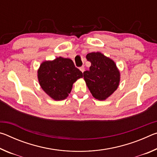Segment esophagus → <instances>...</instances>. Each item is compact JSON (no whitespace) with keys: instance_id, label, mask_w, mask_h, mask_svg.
Here are the masks:
<instances>
[{"instance_id":"34e87169","label":"esophagus","mask_w":157,"mask_h":157,"mask_svg":"<svg viewBox=\"0 0 157 157\" xmlns=\"http://www.w3.org/2000/svg\"><path fill=\"white\" fill-rule=\"evenodd\" d=\"M79 70H80V71H82V72L83 73L84 71V66H82V67L79 68Z\"/></svg>"}]
</instances>
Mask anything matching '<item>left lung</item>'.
Here are the masks:
<instances>
[{"label":"left lung","mask_w":157,"mask_h":157,"mask_svg":"<svg viewBox=\"0 0 157 157\" xmlns=\"http://www.w3.org/2000/svg\"><path fill=\"white\" fill-rule=\"evenodd\" d=\"M86 57L91 63L89 71L83 73L86 86L95 99L105 100L118 89L120 71L113 60L100 52L89 53Z\"/></svg>","instance_id":"obj_1"}]
</instances>
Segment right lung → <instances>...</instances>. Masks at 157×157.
I'll list each match as a JSON object with an SVG mask.
<instances>
[{
    "mask_svg": "<svg viewBox=\"0 0 157 157\" xmlns=\"http://www.w3.org/2000/svg\"><path fill=\"white\" fill-rule=\"evenodd\" d=\"M39 85L47 95L55 100L68 97L73 84L83 77L71 59L62 57L41 63L37 71Z\"/></svg>",
    "mask_w": 157,
    "mask_h": 157,
    "instance_id": "right-lung-1",
    "label": "right lung"
}]
</instances>
